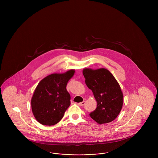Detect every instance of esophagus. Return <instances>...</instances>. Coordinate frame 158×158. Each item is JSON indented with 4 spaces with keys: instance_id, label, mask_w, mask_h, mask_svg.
I'll list each match as a JSON object with an SVG mask.
<instances>
[{
    "instance_id": "obj_1",
    "label": "esophagus",
    "mask_w": 158,
    "mask_h": 158,
    "mask_svg": "<svg viewBox=\"0 0 158 158\" xmlns=\"http://www.w3.org/2000/svg\"><path fill=\"white\" fill-rule=\"evenodd\" d=\"M85 104V101H83L82 102L79 103V105H80V106H83Z\"/></svg>"
}]
</instances>
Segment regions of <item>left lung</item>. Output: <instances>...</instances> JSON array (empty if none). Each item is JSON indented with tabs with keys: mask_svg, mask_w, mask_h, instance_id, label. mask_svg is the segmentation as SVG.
<instances>
[{
	"mask_svg": "<svg viewBox=\"0 0 158 158\" xmlns=\"http://www.w3.org/2000/svg\"><path fill=\"white\" fill-rule=\"evenodd\" d=\"M83 75L97 102V108L89 114L90 117L100 124L114 120L123 104V95L118 83L111 73L104 68L84 69Z\"/></svg>",
	"mask_w": 158,
	"mask_h": 158,
	"instance_id": "left-lung-1",
	"label": "left lung"
}]
</instances>
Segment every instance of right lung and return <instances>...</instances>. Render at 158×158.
<instances>
[{"mask_svg":"<svg viewBox=\"0 0 158 158\" xmlns=\"http://www.w3.org/2000/svg\"><path fill=\"white\" fill-rule=\"evenodd\" d=\"M74 73V70L63 74L54 73L38 83L31 99V108L40 123L52 126L62 119L70 105V95L66 85Z\"/></svg>","mask_w":158,"mask_h":158,"instance_id":"right-lung-1","label":"right lung"}]
</instances>
